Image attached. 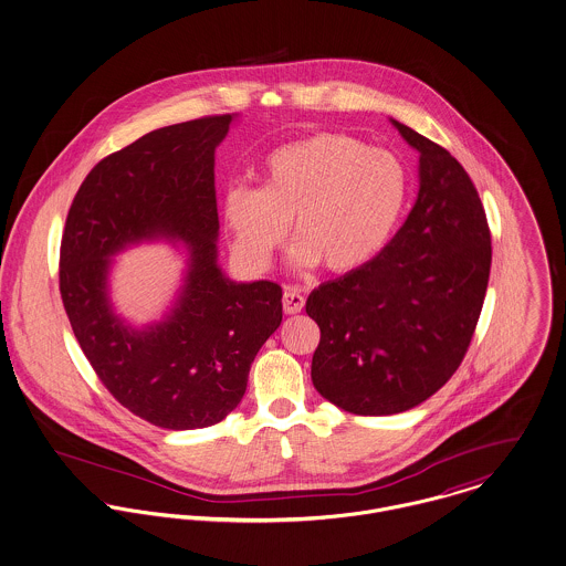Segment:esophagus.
I'll use <instances>...</instances> for the list:
<instances>
[{"label":"esophagus","mask_w":566,"mask_h":566,"mask_svg":"<svg viewBox=\"0 0 566 566\" xmlns=\"http://www.w3.org/2000/svg\"><path fill=\"white\" fill-rule=\"evenodd\" d=\"M304 295L297 289H286L282 297V307L286 314H300L304 310Z\"/></svg>","instance_id":"esophagus-1"}]
</instances>
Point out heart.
<instances>
[{
    "mask_svg": "<svg viewBox=\"0 0 566 566\" xmlns=\"http://www.w3.org/2000/svg\"><path fill=\"white\" fill-rule=\"evenodd\" d=\"M409 198V172L398 155L345 133H314L273 150L261 189L232 187L226 223L232 252L262 271L286 239L289 223L300 266L336 275L377 261L390 245Z\"/></svg>",
    "mask_w": 566,
    "mask_h": 566,
    "instance_id": "1",
    "label": "heart"
}]
</instances>
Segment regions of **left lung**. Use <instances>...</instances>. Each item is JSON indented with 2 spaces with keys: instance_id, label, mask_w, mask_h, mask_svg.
<instances>
[{
  "instance_id": "1",
  "label": "left lung",
  "mask_w": 566,
  "mask_h": 566,
  "mask_svg": "<svg viewBox=\"0 0 566 566\" xmlns=\"http://www.w3.org/2000/svg\"><path fill=\"white\" fill-rule=\"evenodd\" d=\"M391 123L420 153L418 200L377 261L305 302L321 329L312 384L355 416L407 411L457 373L491 271V232L470 175L429 137Z\"/></svg>"
}]
</instances>
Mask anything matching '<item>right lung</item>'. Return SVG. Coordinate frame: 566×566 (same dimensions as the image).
Masks as SVG:
<instances>
[{
    "mask_svg": "<svg viewBox=\"0 0 566 566\" xmlns=\"http://www.w3.org/2000/svg\"><path fill=\"white\" fill-rule=\"evenodd\" d=\"M232 116L150 130L101 159L82 182L60 243V295L101 384L137 418L170 431L221 422L282 323V286L234 284L218 266L216 148ZM153 235L190 248L174 314L135 333L106 304L108 256Z\"/></svg>",
    "mask_w": 566,
    "mask_h": 566,
    "instance_id": "1",
    "label": "right lung"
}]
</instances>
